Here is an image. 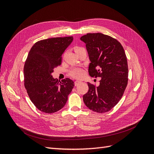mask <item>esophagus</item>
I'll list each match as a JSON object with an SVG mask.
<instances>
[{"label":"esophagus","mask_w":154,"mask_h":154,"mask_svg":"<svg viewBox=\"0 0 154 154\" xmlns=\"http://www.w3.org/2000/svg\"><path fill=\"white\" fill-rule=\"evenodd\" d=\"M81 83V82H80V81L76 80V81L74 82V85H75V86H78L79 83Z\"/></svg>","instance_id":"34e87169"}]
</instances>
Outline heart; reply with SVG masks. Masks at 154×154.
I'll return each instance as SVG.
<instances>
[{"instance_id": "obj_1", "label": "heart", "mask_w": 154, "mask_h": 154, "mask_svg": "<svg viewBox=\"0 0 154 154\" xmlns=\"http://www.w3.org/2000/svg\"><path fill=\"white\" fill-rule=\"evenodd\" d=\"M81 49H83L82 48H76L75 51H77L78 50H80ZM69 74L71 75L72 77L75 78H82L83 74H84V71L82 68L80 67H74L72 69L70 70L69 71Z\"/></svg>"}]
</instances>
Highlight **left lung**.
<instances>
[{"mask_svg": "<svg viewBox=\"0 0 154 154\" xmlns=\"http://www.w3.org/2000/svg\"><path fill=\"white\" fill-rule=\"evenodd\" d=\"M80 40L86 44L91 63L88 73L101 78L100 85L88 83L83 100L88 109L98 113L110 110L122 98L127 85L128 69L124 49L119 42L102 33H87Z\"/></svg>", "mask_w": 154, "mask_h": 154, "instance_id": "left-lung-1", "label": "left lung"}]
</instances>
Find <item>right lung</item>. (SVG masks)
<instances>
[{"label": "right lung", "instance_id": "add662e5", "mask_svg": "<svg viewBox=\"0 0 154 154\" xmlns=\"http://www.w3.org/2000/svg\"><path fill=\"white\" fill-rule=\"evenodd\" d=\"M72 40V36L40 40L32 45L27 55L24 67V86L32 103L43 112L51 114L62 109L74 86L71 79L60 82L52 76Z\"/></svg>", "mask_w": 154, "mask_h": 154}]
</instances>
